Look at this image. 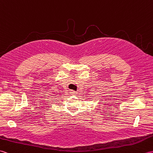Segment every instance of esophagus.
<instances>
[{
    "instance_id": "34e87169",
    "label": "esophagus",
    "mask_w": 153,
    "mask_h": 153,
    "mask_svg": "<svg viewBox=\"0 0 153 153\" xmlns=\"http://www.w3.org/2000/svg\"><path fill=\"white\" fill-rule=\"evenodd\" d=\"M70 94H71V95H76V92L74 91L71 90V91H70Z\"/></svg>"
}]
</instances>
